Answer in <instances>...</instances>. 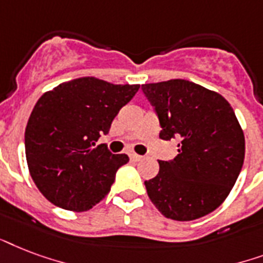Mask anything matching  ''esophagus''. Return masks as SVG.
Returning a JSON list of instances; mask_svg holds the SVG:
<instances>
[{
	"mask_svg": "<svg viewBox=\"0 0 263 263\" xmlns=\"http://www.w3.org/2000/svg\"><path fill=\"white\" fill-rule=\"evenodd\" d=\"M129 156H130V159L134 160V162H138V160H141V159H142V156H141V155L134 154V152H130Z\"/></svg>",
	"mask_w": 263,
	"mask_h": 263,
	"instance_id": "obj_1",
	"label": "esophagus"
}]
</instances>
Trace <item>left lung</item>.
Instances as JSON below:
<instances>
[{
    "instance_id": "8db88e82",
    "label": "left lung",
    "mask_w": 263,
    "mask_h": 263,
    "mask_svg": "<svg viewBox=\"0 0 263 263\" xmlns=\"http://www.w3.org/2000/svg\"><path fill=\"white\" fill-rule=\"evenodd\" d=\"M159 118V137H178V155L160 160L159 173L145 181L146 193L166 218L204 217L233 188L244 162L243 130L231 104L217 91L185 79L141 86Z\"/></svg>"
}]
</instances>
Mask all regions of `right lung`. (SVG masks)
<instances>
[{"instance_id":"right-lung-1","label":"right lung","mask_w":263,"mask_h":263,"mask_svg":"<svg viewBox=\"0 0 263 263\" xmlns=\"http://www.w3.org/2000/svg\"><path fill=\"white\" fill-rule=\"evenodd\" d=\"M138 89L85 77L41 96L27 122L24 146L31 178L50 203L79 213L108 195L129 156L96 142L108 134L114 118Z\"/></svg>"}]
</instances>
